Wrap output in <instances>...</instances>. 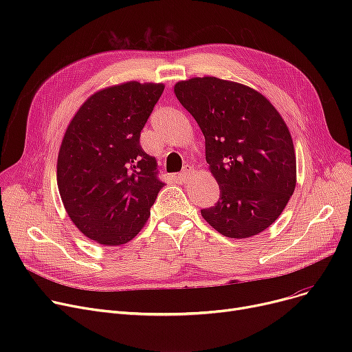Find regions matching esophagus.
Instances as JSON below:
<instances>
[{"label":"esophagus","instance_id":"1","mask_svg":"<svg viewBox=\"0 0 352 352\" xmlns=\"http://www.w3.org/2000/svg\"><path fill=\"white\" fill-rule=\"evenodd\" d=\"M192 175H194V168H192V166L187 165L186 168L182 170V173L177 175V178H178L179 182H188L192 178Z\"/></svg>","mask_w":352,"mask_h":352}]
</instances>
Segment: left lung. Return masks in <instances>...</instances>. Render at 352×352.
Returning <instances> with one entry per match:
<instances>
[{
	"instance_id": "1",
	"label": "left lung",
	"mask_w": 352,
	"mask_h": 352,
	"mask_svg": "<svg viewBox=\"0 0 352 352\" xmlns=\"http://www.w3.org/2000/svg\"><path fill=\"white\" fill-rule=\"evenodd\" d=\"M174 92L206 138V160L219 186L201 215L219 234L250 238L281 215L297 184L289 129L256 89L217 77L178 81Z\"/></svg>"
}]
</instances>
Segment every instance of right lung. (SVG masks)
<instances>
[{
  "label": "right lung",
  "instance_id": "right-lung-1",
  "mask_svg": "<svg viewBox=\"0 0 352 352\" xmlns=\"http://www.w3.org/2000/svg\"><path fill=\"white\" fill-rule=\"evenodd\" d=\"M165 85L126 81L105 87L69 121L57 160L64 208L85 236L122 245L142 230L164 187L140 134Z\"/></svg>",
  "mask_w": 352,
  "mask_h": 352
}]
</instances>
